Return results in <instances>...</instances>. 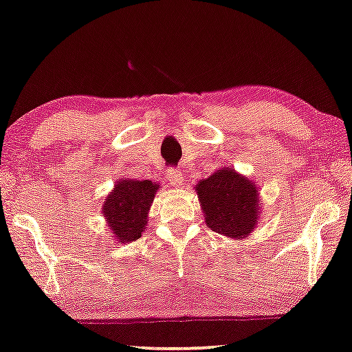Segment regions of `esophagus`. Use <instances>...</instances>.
I'll list each match as a JSON object with an SVG mask.
<instances>
[{
    "label": "esophagus",
    "mask_w": 352,
    "mask_h": 352,
    "mask_svg": "<svg viewBox=\"0 0 352 352\" xmlns=\"http://www.w3.org/2000/svg\"><path fill=\"white\" fill-rule=\"evenodd\" d=\"M166 176H168V183L171 186H183L184 184V179H183V173L179 171V169H175V168H169L166 171Z\"/></svg>",
    "instance_id": "obj_1"
}]
</instances>
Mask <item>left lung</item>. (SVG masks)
Returning <instances> with one entry per match:
<instances>
[{
  "label": "left lung",
  "instance_id": "left-lung-1",
  "mask_svg": "<svg viewBox=\"0 0 352 352\" xmlns=\"http://www.w3.org/2000/svg\"><path fill=\"white\" fill-rule=\"evenodd\" d=\"M206 223L230 238L248 236L259 219V192L253 181L233 168H222L196 186Z\"/></svg>",
  "mask_w": 352,
  "mask_h": 352
}]
</instances>
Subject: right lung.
<instances>
[{"mask_svg":"<svg viewBox=\"0 0 352 352\" xmlns=\"http://www.w3.org/2000/svg\"><path fill=\"white\" fill-rule=\"evenodd\" d=\"M160 184L122 177L104 199L102 214L111 235L119 243L135 241L146 227V217Z\"/></svg>","mask_w":352,"mask_h":352,"instance_id":"obj_1","label":"right lung"}]
</instances>
